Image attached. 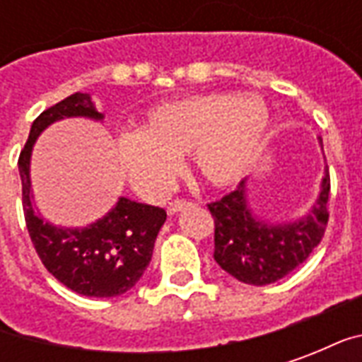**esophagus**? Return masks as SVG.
Returning a JSON list of instances; mask_svg holds the SVG:
<instances>
[{
  "label": "esophagus",
  "instance_id": "34e87169",
  "mask_svg": "<svg viewBox=\"0 0 362 362\" xmlns=\"http://www.w3.org/2000/svg\"><path fill=\"white\" fill-rule=\"evenodd\" d=\"M192 205V202H188V199H173V202H168V205H166V213L168 215H174V213L182 211V209H186V207H189Z\"/></svg>",
  "mask_w": 362,
  "mask_h": 362
}]
</instances>
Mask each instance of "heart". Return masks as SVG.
Wrapping results in <instances>:
<instances>
[{"mask_svg":"<svg viewBox=\"0 0 362 362\" xmlns=\"http://www.w3.org/2000/svg\"><path fill=\"white\" fill-rule=\"evenodd\" d=\"M269 108L258 95L205 93L158 104L141 129L118 137V158L141 196L160 197L189 155L196 174L213 188H228L258 157Z\"/></svg>","mask_w":362,"mask_h":362,"instance_id":"b5f03b06","label":"heart"}]
</instances>
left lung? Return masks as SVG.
Returning <instances> with one entry per match:
<instances>
[{"mask_svg": "<svg viewBox=\"0 0 362 362\" xmlns=\"http://www.w3.org/2000/svg\"><path fill=\"white\" fill-rule=\"evenodd\" d=\"M322 143V139H320ZM329 173L310 215L295 223L269 225L258 219L246 202V180L219 202L207 204L215 221L213 258L228 275L246 285H269L283 279L308 258L326 233Z\"/></svg>", "mask_w": 362, "mask_h": 362, "instance_id": "obj_1", "label": "left lung"}]
</instances>
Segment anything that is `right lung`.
I'll return each mask as SVG.
<instances>
[{
  "label": "right lung",
  "mask_w": 362,
  "mask_h": 362,
  "mask_svg": "<svg viewBox=\"0 0 362 362\" xmlns=\"http://www.w3.org/2000/svg\"><path fill=\"white\" fill-rule=\"evenodd\" d=\"M85 116L103 119L87 93H75L33 122L19 155L23 213L28 235L44 267L67 288L85 296L110 298L124 295L141 279L155 248L166 211L119 197L103 219L85 228H62L40 219L30 196V153L36 137L62 118Z\"/></svg>",
  "instance_id": "1"
}]
</instances>
